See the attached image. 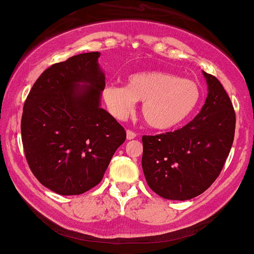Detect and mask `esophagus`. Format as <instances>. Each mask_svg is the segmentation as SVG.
Here are the masks:
<instances>
[{"instance_id":"34e87169","label":"esophagus","mask_w":254,"mask_h":254,"mask_svg":"<svg viewBox=\"0 0 254 254\" xmlns=\"http://www.w3.org/2000/svg\"><path fill=\"white\" fill-rule=\"evenodd\" d=\"M127 139L128 140H130V139H134L135 137H137V133H134L133 132V130H130V129H127Z\"/></svg>"}]
</instances>
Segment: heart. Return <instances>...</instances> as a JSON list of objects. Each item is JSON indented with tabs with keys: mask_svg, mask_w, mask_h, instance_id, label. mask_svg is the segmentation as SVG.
Returning a JSON list of instances; mask_svg holds the SVG:
<instances>
[{
	"mask_svg": "<svg viewBox=\"0 0 254 254\" xmlns=\"http://www.w3.org/2000/svg\"><path fill=\"white\" fill-rule=\"evenodd\" d=\"M201 87L190 78H179L166 71L132 73L125 86L109 83L102 95L109 113L116 120H125L141 102V115L150 127L173 129L187 121L201 100Z\"/></svg>",
	"mask_w": 254,
	"mask_h": 254,
	"instance_id": "b5f03b06",
	"label": "heart"
}]
</instances>
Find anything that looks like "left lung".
Wrapping results in <instances>:
<instances>
[{"label":"left lung","instance_id":"8db88e82","mask_svg":"<svg viewBox=\"0 0 254 254\" xmlns=\"http://www.w3.org/2000/svg\"><path fill=\"white\" fill-rule=\"evenodd\" d=\"M208 94L200 113L174 132L143 135L141 167L152 191L167 200H190L222 172L235 134V111L217 77L203 72Z\"/></svg>","mask_w":254,"mask_h":254}]
</instances>
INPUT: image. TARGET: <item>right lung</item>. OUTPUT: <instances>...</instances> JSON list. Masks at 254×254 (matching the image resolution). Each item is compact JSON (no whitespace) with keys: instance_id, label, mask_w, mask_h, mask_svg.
Masks as SVG:
<instances>
[{"instance_id":"1","label":"right lung","mask_w":254,"mask_h":254,"mask_svg":"<svg viewBox=\"0 0 254 254\" xmlns=\"http://www.w3.org/2000/svg\"><path fill=\"white\" fill-rule=\"evenodd\" d=\"M99 57L89 52L53 64L24 104L21 140L29 167L59 195H80L99 184L126 140L125 128L100 108L105 75Z\"/></svg>"}]
</instances>
